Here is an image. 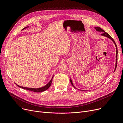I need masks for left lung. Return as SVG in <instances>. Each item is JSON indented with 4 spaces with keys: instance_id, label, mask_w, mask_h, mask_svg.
<instances>
[{
    "instance_id": "left-lung-1",
    "label": "left lung",
    "mask_w": 123,
    "mask_h": 123,
    "mask_svg": "<svg viewBox=\"0 0 123 123\" xmlns=\"http://www.w3.org/2000/svg\"><path fill=\"white\" fill-rule=\"evenodd\" d=\"M95 28L96 29V31H99V32H102L103 33L102 34V35L104 36H106V37H107L109 38L110 39H111V40H112L113 41V42L114 43V44H115V47H116V49H117V54H116V61H116V66H115V69H116V68H117V44H116V43H115V42H114V40H113V39L112 37H111V36H110L109 34H108V33H107V32H106L105 31L103 30V29H102L101 28H99V27H95ZM70 81H71V84H72V85L73 86L74 88H76L73 86V83H72V82L71 80H70ZM81 91H82V90H81Z\"/></svg>"
}]
</instances>
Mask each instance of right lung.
Instances as JSON below:
<instances>
[{
    "mask_svg": "<svg viewBox=\"0 0 123 123\" xmlns=\"http://www.w3.org/2000/svg\"><path fill=\"white\" fill-rule=\"evenodd\" d=\"M27 27H25L24 29H25ZM53 77L52 78L51 80L50 81V82L48 83L47 85H46L45 86H44L43 87H42L40 88H38V89H34V88H27V87H21V86H18V85L16 84V85L18 87H20V88H21L23 89H26V90H29V91H33V92H43L44 91H46L47 90V89L49 88L50 86L52 84V80H53Z\"/></svg>",
    "mask_w": 123,
    "mask_h": 123,
    "instance_id": "add662e5",
    "label": "right lung"
}]
</instances>
